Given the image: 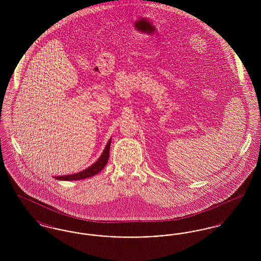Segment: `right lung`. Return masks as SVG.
I'll list each match as a JSON object with an SVG mask.
<instances>
[{
  "instance_id": "1",
  "label": "right lung",
  "mask_w": 261,
  "mask_h": 261,
  "mask_svg": "<svg viewBox=\"0 0 261 261\" xmlns=\"http://www.w3.org/2000/svg\"><path fill=\"white\" fill-rule=\"evenodd\" d=\"M111 143H112V139H110L109 143L106 146V149H103V152L101 153L99 160L97 161V162H95L93 165L88 167L87 169H85L81 172H78V173L71 174V175L56 176L55 178L58 179V180H63V181H72V180H82V179L89 178V177H92V176L99 173V171L106 166V164L108 163V161H109Z\"/></svg>"
}]
</instances>
